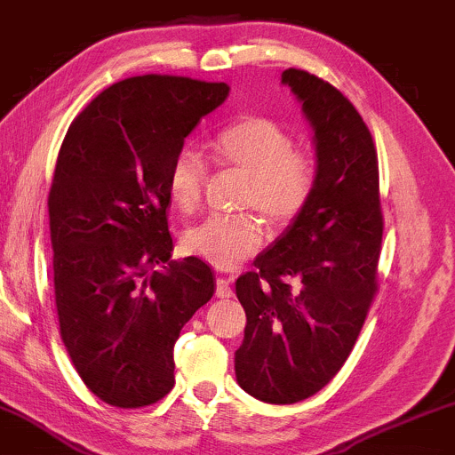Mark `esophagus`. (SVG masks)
Here are the masks:
<instances>
[{
  "instance_id": "esophagus-1",
  "label": "esophagus",
  "mask_w": 455,
  "mask_h": 455,
  "mask_svg": "<svg viewBox=\"0 0 455 455\" xmlns=\"http://www.w3.org/2000/svg\"><path fill=\"white\" fill-rule=\"evenodd\" d=\"M216 297L218 299H231L233 297L231 280H227V277H218V280H216Z\"/></svg>"
}]
</instances>
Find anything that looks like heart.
<instances>
[{
	"label": "heart",
	"instance_id": "b5f03b06",
	"mask_svg": "<svg viewBox=\"0 0 455 455\" xmlns=\"http://www.w3.org/2000/svg\"><path fill=\"white\" fill-rule=\"evenodd\" d=\"M216 161L250 175L245 207H254L273 227H288L307 210L315 195L317 165L282 124L267 116H245L227 124L212 140ZM207 163L193 148H182L167 172V195L178 212H193L201 201ZM265 242L262 222L251 213L212 216L184 233V248L212 265L231 269L254 256Z\"/></svg>",
	"mask_w": 455,
	"mask_h": 455
}]
</instances>
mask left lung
<instances>
[{"mask_svg":"<svg viewBox=\"0 0 455 455\" xmlns=\"http://www.w3.org/2000/svg\"><path fill=\"white\" fill-rule=\"evenodd\" d=\"M282 82L314 129L315 195L235 282L248 317L235 375L271 404L314 396L346 364L377 292L384 235L377 150L363 116L309 71L290 68Z\"/></svg>","mask_w":455,"mask_h":455,"instance_id":"1","label":"left lung"}]
</instances>
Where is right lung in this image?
I'll return each mask as SVG.
<instances>
[{"instance_id": "add662e5", "label": "right lung", "mask_w": 455, "mask_h": 455, "mask_svg": "<svg viewBox=\"0 0 455 455\" xmlns=\"http://www.w3.org/2000/svg\"><path fill=\"white\" fill-rule=\"evenodd\" d=\"M227 95L224 82L182 76L120 80L76 116L59 150L48 195L59 326L80 379L112 407L169 394L180 331L213 294L204 260H172L167 172Z\"/></svg>"}]
</instances>
